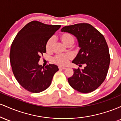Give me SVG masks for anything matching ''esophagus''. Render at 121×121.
Returning a JSON list of instances; mask_svg holds the SVG:
<instances>
[{
	"label": "esophagus",
	"mask_w": 121,
	"mask_h": 121,
	"mask_svg": "<svg viewBox=\"0 0 121 121\" xmlns=\"http://www.w3.org/2000/svg\"><path fill=\"white\" fill-rule=\"evenodd\" d=\"M59 69H66V68H65V67H62V66H59Z\"/></svg>",
	"instance_id": "obj_1"
}]
</instances>
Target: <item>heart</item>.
Listing matches in <instances>:
<instances>
[{
    "label": "heart",
    "mask_w": 121,
    "mask_h": 121,
    "mask_svg": "<svg viewBox=\"0 0 121 121\" xmlns=\"http://www.w3.org/2000/svg\"><path fill=\"white\" fill-rule=\"evenodd\" d=\"M60 39L66 46H71L74 43V37L69 33H63L60 35ZM53 39L50 38L47 41L45 45L47 52H51L53 46ZM72 59V56L69 55H57L53 59L54 63L60 66H65L68 64L69 60Z\"/></svg>",
    "instance_id": "heart-1"
}]
</instances>
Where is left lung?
<instances>
[{
	"label": "left lung",
	"instance_id": "1",
	"mask_svg": "<svg viewBox=\"0 0 121 121\" xmlns=\"http://www.w3.org/2000/svg\"><path fill=\"white\" fill-rule=\"evenodd\" d=\"M61 30L72 34L78 40L81 49L72 62L79 66L85 65L82 70L73 69V75L68 78L69 85L82 93L95 91L105 81L110 61L105 37L88 23L65 26Z\"/></svg>",
	"mask_w": 121,
	"mask_h": 121
}]
</instances>
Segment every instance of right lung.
Returning <instances> with one entry per match:
<instances>
[{
    "label": "right lung",
    "instance_id": "right-lung-1",
    "mask_svg": "<svg viewBox=\"0 0 121 121\" xmlns=\"http://www.w3.org/2000/svg\"><path fill=\"white\" fill-rule=\"evenodd\" d=\"M60 27L32 21L18 32L12 43L9 58L12 72L19 84L30 92L47 89L59 70L56 65L44 68L38 62L40 56L46 52L47 41Z\"/></svg>",
    "mask_w": 121,
    "mask_h": 121
}]
</instances>
